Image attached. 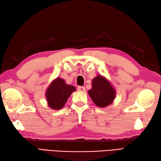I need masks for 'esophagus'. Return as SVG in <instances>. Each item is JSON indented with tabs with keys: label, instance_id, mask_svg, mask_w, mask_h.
I'll list each match as a JSON object with an SVG mask.
<instances>
[{
	"label": "esophagus",
	"instance_id": "34e87169",
	"mask_svg": "<svg viewBox=\"0 0 161 161\" xmlns=\"http://www.w3.org/2000/svg\"><path fill=\"white\" fill-rule=\"evenodd\" d=\"M78 91H79V92H85V87H78Z\"/></svg>",
	"mask_w": 161,
	"mask_h": 161
}]
</instances>
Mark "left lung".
<instances>
[{"label":"left lung","mask_w":161,"mask_h":161,"mask_svg":"<svg viewBox=\"0 0 161 161\" xmlns=\"http://www.w3.org/2000/svg\"><path fill=\"white\" fill-rule=\"evenodd\" d=\"M88 94L96 106L106 108L115 99L116 90L106 77L99 74L92 79V89Z\"/></svg>","instance_id":"obj_1"}]
</instances>
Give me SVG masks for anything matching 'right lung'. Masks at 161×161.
Returning a JSON list of instances; mask_svg holds the SVG:
<instances>
[{"label": "right lung", "mask_w": 161, "mask_h": 161, "mask_svg": "<svg viewBox=\"0 0 161 161\" xmlns=\"http://www.w3.org/2000/svg\"><path fill=\"white\" fill-rule=\"evenodd\" d=\"M76 90V87L67 84L63 78H55L49 84L45 92L48 106L55 110L62 109L71 94Z\"/></svg>", "instance_id": "add662e5"}]
</instances>
